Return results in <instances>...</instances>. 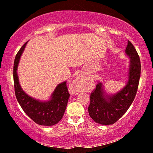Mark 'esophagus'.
I'll return each mask as SVG.
<instances>
[{
  "instance_id": "1",
  "label": "esophagus",
  "mask_w": 153,
  "mask_h": 153,
  "mask_svg": "<svg viewBox=\"0 0 153 153\" xmlns=\"http://www.w3.org/2000/svg\"><path fill=\"white\" fill-rule=\"evenodd\" d=\"M82 81V79L81 78H77L75 79V80L73 81V82L71 83V84L70 85V91L74 93H77L78 92L80 91V88L81 85V83Z\"/></svg>"
}]
</instances>
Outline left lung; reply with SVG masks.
Masks as SVG:
<instances>
[{"instance_id":"1","label":"left lung","mask_w":153,"mask_h":153,"mask_svg":"<svg viewBox=\"0 0 153 153\" xmlns=\"http://www.w3.org/2000/svg\"><path fill=\"white\" fill-rule=\"evenodd\" d=\"M125 53L130 58L127 83L116 94L108 95L104 93L102 83H98L90 96L88 108L91 118L101 125H112L118 121L134 100L141 76V61L134 45L128 40Z\"/></svg>"}]
</instances>
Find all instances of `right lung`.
Returning <instances> with one entry per match:
<instances>
[{"instance_id":"add662e5","label":"right lung","mask_w":153,"mask_h":153,"mask_svg":"<svg viewBox=\"0 0 153 153\" xmlns=\"http://www.w3.org/2000/svg\"><path fill=\"white\" fill-rule=\"evenodd\" d=\"M27 42L16 53L14 62V86L16 100L27 116L35 123L45 126H51L57 124L61 120L66 109L70 97L67 82L64 81L57 85L49 101L41 102L27 95L21 88L16 72L20 57Z\"/></svg>"}]
</instances>
